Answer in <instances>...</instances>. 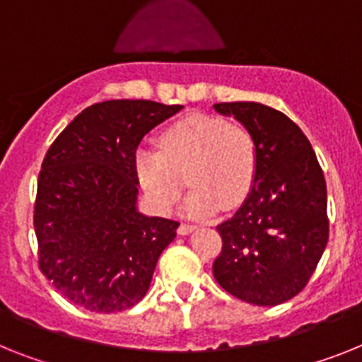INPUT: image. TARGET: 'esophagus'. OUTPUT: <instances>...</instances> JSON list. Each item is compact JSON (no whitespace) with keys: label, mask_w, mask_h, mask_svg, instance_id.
Wrapping results in <instances>:
<instances>
[{"label":"esophagus","mask_w":362,"mask_h":362,"mask_svg":"<svg viewBox=\"0 0 362 362\" xmlns=\"http://www.w3.org/2000/svg\"><path fill=\"white\" fill-rule=\"evenodd\" d=\"M193 230H195V226H191V224L182 223L180 226H178V233H180V235H187V233H191Z\"/></svg>","instance_id":"obj_1"}]
</instances>
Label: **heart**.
Wrapping results in <instances>:
<instances>
[{
	"label": "heart",
	"mask_w": 362,
	"mask_h": 362,
	"mask_svg": "<svg viewBox=\"0 0 362 362\" xmlns=\"http://www.w3.org/2000/svg\"><path fill=\"white\" fill-rule=\"evenodd\" d=\"M136 175L158 211H169L180 199L186 178L193 187L184 214L206 218L218 208L230 211L250 195L257 176V145L241 123L208 114L186 115L158 138V151L136 153Z\"/></svg>",
	"instance_id": "1"
}]
</instances>
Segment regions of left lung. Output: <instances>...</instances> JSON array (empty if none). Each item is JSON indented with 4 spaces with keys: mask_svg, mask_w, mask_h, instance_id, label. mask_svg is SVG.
I'll use <instances>...</instances> for the list:
<instances>
[{
    "mask_svg": "<svg viewBox=\"0 0 362 362\" xmlns=\"http://www.w3.org/2000/svg\"><path fill=\"white\" fill-rule=\"evenodd\" d=\"M257 145L250 195L217 230L223 250L214 276L226 293L254 305H278L300 293L329 238L327 191L315 151L300 127L261 103H218Z\"/></svg>",
    "mask_w": 362,
    "mask_h": 362,
    "instance_id": "left-lung-1",
    "label": "left lung"
}]
</instances>
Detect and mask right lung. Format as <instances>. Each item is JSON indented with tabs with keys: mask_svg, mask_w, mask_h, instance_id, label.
I'll use <instances>...</instances> for the list:
<instances>
[{
	"mask_svg": "<svg viewBox=\"0 0 362 362\" xmlns=\"http://www.w3.org/2000/svg\"><path fill=\"white\" fill-rule=\"evenodd\" d=\"M182 108L145 99L97 103L45 154L35 202L38 267L75 305L119 313L147 294L178 223L136 208V148Z\"/></svg>",
	"mask_w": 362,
	"mask_h": 362,
	"instance_id": "add662e5",
	"label": "right lung"
}]
</instances>
